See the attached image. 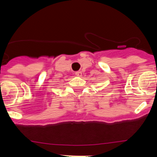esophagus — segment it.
Returning a JSON list of instances; mask_svg holds the SVG:
<instances>
[{
	"label": "esophagus",
	"instance_id": "obj_1",
	"mask_svg": "<svg viewBox=\"0 0 157 157\" xmlns=\"http://www.w3.org/2000/svg\"><path fill=\"white\" fill-rule=\"evenodd\" d=\"M75 75H76V76H77V77H81V76H82V72H81L80 71H76V72H75Z\"/></svg>",
	"mask_w": 157,
	"mask_h": 157
}]
</instances>
